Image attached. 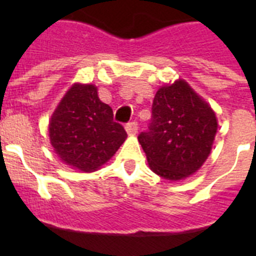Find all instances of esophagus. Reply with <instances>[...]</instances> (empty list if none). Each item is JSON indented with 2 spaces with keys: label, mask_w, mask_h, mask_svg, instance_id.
<instances>
[{
  "label": "esophagus",
  "mask_w": 256,
  "mask_h": 256,
  "mask_svg": "<svg viewBox=\"0 0 256 256\" xmlns=\"http://www.w3.org/2000/svg\"><path fill=\"white\" fill-rule=\"evenodd\" d=\"M126 130L128 134H134V133H137V130H138V124H137V122H130L126 126Z\"/></svg>",
  "instance_id": "esophagus-1"
}]
</instances>
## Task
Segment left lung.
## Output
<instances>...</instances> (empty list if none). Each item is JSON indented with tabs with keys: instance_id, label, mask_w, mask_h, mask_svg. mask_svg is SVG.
<instances>
[{
	"instance_id": "obj_1",
	"label": "left lung",
	"mask_w": 256,
	"mask_h": 256,
	"mask_svg": "<svg viewBox=\"0 0 256 256\" xmlns=\"http://www.w3.org/2000/svg\"><path fill=\"white\" fill-rule=\"evenodd\" d=\"M151 110L148 130L138 136L151 170L170 180L198 170L218 128L212 108L180 79L156 92Z\"/></svg>"
}]
</instances>
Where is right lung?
<instances>
[{"instance_id":"add662e5","label":"right lung","mask_w":256,"mask_h":256,"mask_svg":"<svg viewBox=\"0 0 256 256\" xmlns=\"http://www.w3.org/2000/svg\"><path fill=\"white\" fill-rule=\"evenodd\" d=\"M50 140L68 165L94 172L105 164L126 141L123 126L114 122L112 108L100 101L92 84H74L50 122Z\"/></svg>"}]
</instances>
